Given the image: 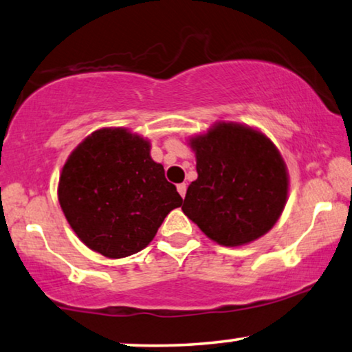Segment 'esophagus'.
Segmentation results:
<instances>
[{
  "label": "esophagus",
  "mask_w": 352,
  "mask_h": 352,
  "mask_svg": "<svg viewBox=\"0 0 352 352\" xmlns=\"http://www.w3.org/2000/svg\"><path fill=\"white\" fill-rule=\"evenodd\" d=\"M177 190H178V192H180L182 197H185V194H186V183H180V185H177Z\"/></svg>",
  "instance_id": "34e87169"
}]
</instances>
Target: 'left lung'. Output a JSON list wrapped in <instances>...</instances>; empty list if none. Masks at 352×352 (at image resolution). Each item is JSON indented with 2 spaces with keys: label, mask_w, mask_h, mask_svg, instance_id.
<instances>
[{
  "label": "left lung",
  "mask_w": 352,
  "mask_h": 352,
  "mask_svg": "<svg viewBox=\"0 0 352 352\" xmlns=\"http://www.w3.org/2000/svg\"><path fill=\"white\" fill-rule=\"evenodd\" d=\"M197 178L182 210L210 240L242 246L269 232L281 217L289 191L286 162L256 128L217 122L190 138Z\"/></svg>",
  "instance_id": "1"
}]
</instances>
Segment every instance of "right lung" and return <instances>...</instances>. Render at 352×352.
I'll return each mask as SVG.
<instances>
[{
	"label": "right lung",
	"instance_id": "right-lung-1",
	"mask_svg": "<svg viewBox=\"0 0 352 352\" xmlns=\"http://www.w3.org/2000/svg\"><path fill=\"white\" fill-rule=\"evenodd\" d=\"M150 140L126 128H101L63 166L58 201L78 239L110 259L139 253L183 199L150 156Z\"/></svg>",
	"mask_w": 352,
	"mask_h": 352
}]
</instances>
